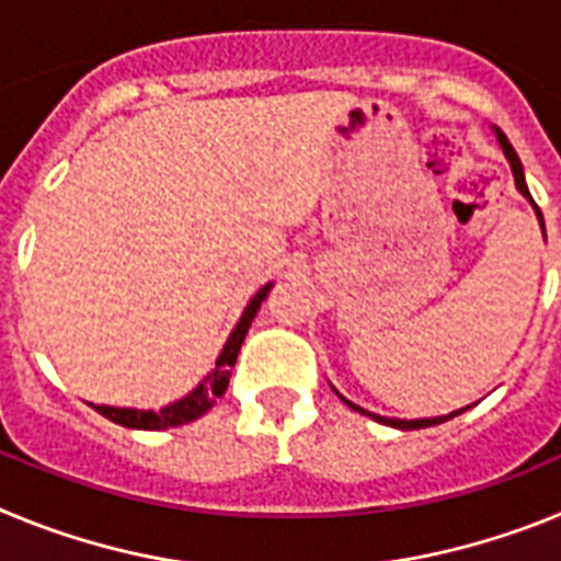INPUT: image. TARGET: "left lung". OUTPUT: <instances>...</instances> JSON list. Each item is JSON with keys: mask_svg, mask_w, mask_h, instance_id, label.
I'll use <instances>...</instances> for the list:
<instances>
[{"mask_svg": "<svg viewBox=\"0 0 561 561\" xmlns=\"http://www.w3.org/2000/svg\"><path fill=\"white\" fill-rule=\"evenodd\" d=\"M494 134H497V142H500V148H503L505 160H508V165H512V173H514V185H517V191L523 193L525 199H528V202H531V205H534L531 193H528V185H525L523 162H519L517 151H514V148H512V142H508V137H505V134L500 131V128H494ZM534 210H537V205H534ZM537 219H539V230H542V236H545V221H542V213H539V210H537ZM334 393L340 396V399L345 401V404H348L351 410H356V413L368 415V419L379 421V424H388V427H396V430H421V427H433V424H444V421L455 419V415L466 413V410L472 408V404H469V408L453 410V413H447V415H435V419H410V421H408V419H388V415H376V413H368V410H365V408H359V404H354V401H348V399H345V396H342L340 390H336V388H334Z\"/></svg>", "mask_w": 561, "mask_h": 561, "instance_id": "8db88e82", "label": "left lung"}]
</instances>
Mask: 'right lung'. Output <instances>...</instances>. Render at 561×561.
Here are the masks:
<instances>
[{
  "mask_svg": "<svg viewBox=\"0 0 561 561\" xmlns=\"http://www.w3.org/2000/svg\"><path fill=\"white\" fill-rule=\"evenodd\" d=\"M272 286L275 284L261 286V289L250 297L247 309L241 311V320L236 323L232 334L227 336L225 348H221L219 359H216V368H213L210 374H207L205 379H202L199 385L191 390V393H185L182 399L171 401V404H165V408H160V410L112 408V404H92V408H95L103 419L114 421V424H121V427H128V430H168V427H180V424H187V421L202 419V415H205L207 410L216 404V399L225 393L227 385H230L232 365H236V359H238V351H241V345H244L247 331H250L252 320H255L257 309H261V304L266 300V295H270Z\"/></svg>",
  "mask_w": 561,
  "mask_h": 561,
  "instance_id": "obj_1",
  "label": "right lung"
}]
</instances>
